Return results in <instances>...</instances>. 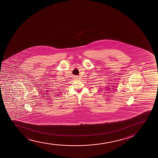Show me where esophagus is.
Here are the masks:
<instances>
[{
    "mask_svg": "<svg viewBox=\"0 0 158 158\" xmlns=\"http://www.w3.org/2000/svg\"><path fill=\"white\" fill-rule=\"evenodd\" d=\"M75 78H77V76H75Z\"/></svg>",
    "mask_w": 158,
    "mask_h": 158,
    "instance_id": "1",
    "label": "esophagus"
}]
</instances>
